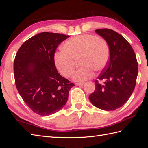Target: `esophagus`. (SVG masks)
<instances>
[{"label": "esophagus", "mask_w": 148, "mask_h": 148, "mask_svg": "<svg viewBox=\"0 0 148 148\" xmlns=\"http://www.w3.org/2000/svg\"><path fill=\"white\" fill-rule=\"evenodd\" d=\"M84 84V82H77L75 84L77 85V86H79V85H83Z\"/></svg>", "instance_id": "obj_1"}]
</instances>
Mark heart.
Wrapping results in <instances>:
<instances>
[{"label":"heart","instance_id":"heart-1","mask_svg":"<svg viewBox=\"0 0 148 148\" xmlns=\"http://www.w3.org/2000/svg\"><path fill=\"white\" fill-rule=\"evenodd\" d=\"M60 51L53 55V62L57 71L65 78L74 72L76 62L80 68L73 75L75 81L91 78L94 70L101 71L108 64L110 49L106 40L92 34H81L71 38L63 44Z\"/></svg>","mask_w":148,"mask_h":148}]
</instances>
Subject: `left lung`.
Wrapping results in <instances>:
<instances>
[{
    "instance_id": "obj_1",
    "label": "left lung",
    "mask_w": 148,
    "mask_h": 148,
    "mask_svg": "<svg viewBox=\"0 0 148 148\" xmlns=\"http://www.w3.org/2000/svg\"><path fill=\"white\" fill-rule=\"evenodd\" d=\"M95 31L108 43L110 57L106 67L95 80V90L89 99L97 108L114 110L125 104L133 92L138 62L132 47L122 35L107 28Z\"/></svg>"
}]
</instances>
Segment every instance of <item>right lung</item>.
Here are the masks:
<instances>
[{
  "instance_id": "right-lung-1",
  "label": "right lung",
  "mask_w": 148,
  "mask_h": 148,
  "mask_svg": "<svg viewBox=\"0 0 148 148\" xmlns=\"http://www.w3.org/2000/svg\"><path fill=\"white\" fill-rule=\"evenodd\" d=\"M70 36L43 32L26 41L13 63L15 82L22 99L33 112L50 115L60 110L75 86L58 73L53 55Z\"/></svg>"
}]
</instances>
